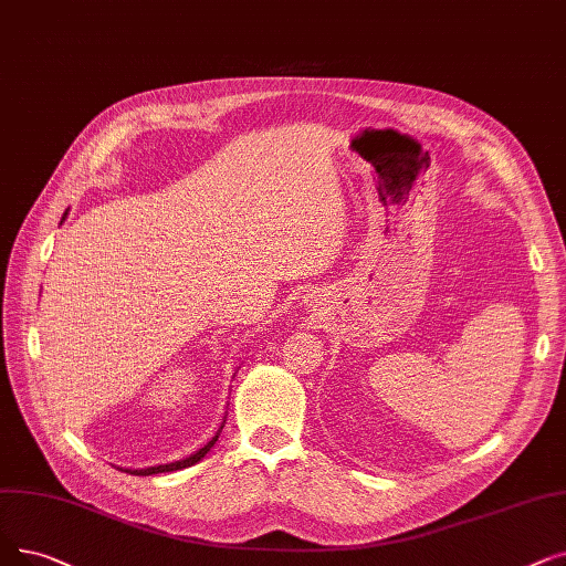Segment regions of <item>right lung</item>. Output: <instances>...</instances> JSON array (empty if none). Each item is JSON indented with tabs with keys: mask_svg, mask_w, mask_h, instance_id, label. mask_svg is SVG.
I'll use <instances>...</instances> for the list:
<instances>
[{
	"mask_svg": "<svg viewBox=\"0 0 566 566\" xmlns=\"http://www.w3.org/2000/svg\"><path fill=\"white\" fill-rule=\"evenodd\" d=\"M66 214H69V210L64 212V217L62 219H66ZM235 377V375H233ZM227 419V416H224ZM224 423L227 421H222V426H219V430L214 432V437L208 441V444H203L199 451H193L191 455H187V458H180V460H174V462H166V464H155V467H143V470H129V467H125V470H119L122 472H129V474H134V476H153V474H161V472H176V470H185V467H191V464H196L199 460H203L206 455H208V451L214 447V441L219 439V432H222V428H224Z\"/></svg>",
	"mask_w": 566,
	"mask_h": 566,
	"instance_id": "obj_1",
	"label": "right lung"
}]
</instances>
